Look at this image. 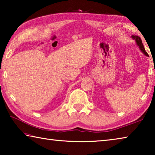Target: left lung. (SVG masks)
<instances>
[{"label":"left lung","instance_id":"obj_1","mask_svg":"<svg viewBox=\"0 0 155 155\" xmlns=\"http://www.w3.org/2000/svg\"><path fill=\"white\" fill-rule=\"evenodd\" d=\"M131 38L135 41L136 44H137V46L139 47V48L140 49V51L142 52L146 56L148 57V54L146 52V51H145V48H144V46H143V44H142V41H141V38H140V37L137 36V35H132V36H131Z\"/></svg>","mask_w":155,"mask_h":155}]
</instances>
